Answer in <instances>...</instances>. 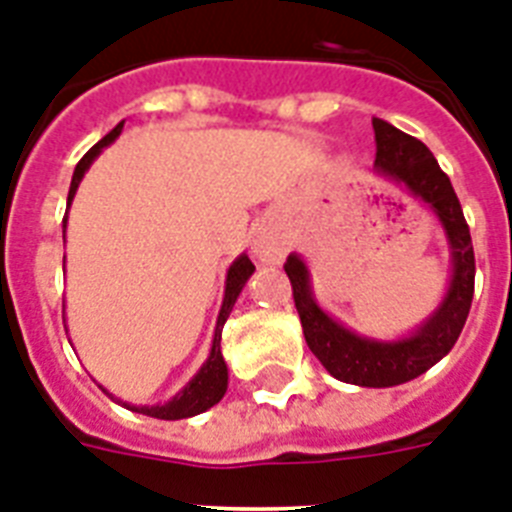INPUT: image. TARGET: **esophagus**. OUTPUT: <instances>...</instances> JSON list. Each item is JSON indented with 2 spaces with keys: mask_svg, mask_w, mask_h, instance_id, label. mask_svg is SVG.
Masks as SVG:
<instances>
[{
  "mask_svg": "<svg viewBox=\"0 0 512 512\" xmlns=\"http://www.w3.org/2000/svg\"><path fill=\"white\" fill-rule=\"evenodd\" d=\"M252 252H255L260 263H281L286 252H289V247L283 242V236L260 229L252 234Z\"/></svg>",
  "mask_w": 512,
  "mask_h": 512,
  "instance_id": "1",
  "label": "esophagus"
}]
</instances>
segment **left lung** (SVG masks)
Masks as SVG:
<instances>
[{
	"mask_svg": "<svg viewBox=\"0 0 512 512\" xmlns=\"http://www.w3.org/2000/svg\"><path fill=\"white\" fill-rule=\"evenodd\" d=\"M375 127V171L416 197L440 221L450 247V283L442 302L409 336L382 341L359 336L325 312L312 294V278L302 255H289L283 270L294 289V304L302 320L304 341L330 375L359 388H393L424 375L448 354L466 325L474 299V247L461 203L448 174L440 169L427 145L406 135L385 119Z\"/></svg>",
	"mask_w": 512,
	"mask_h": 512,
	"instance_id": "obj_1",
	"label": "left lung"
}]
</instances>
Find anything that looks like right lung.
<instances>
[{
  "label": "right lung",
  "instance_id": "right-lung-1",
  "mask_svg": "<svg viewBox=\"0 0 512 512\" xmlns=\"http://www.w3.org/2000/svg\"><path fill=\"white\" fill-rule=\"evenodd\" d=\"M122 127L124 122H119L109 135L98 140L93 148L80 158V163L75 166V174H72V184H70V195H67V208L72 205V197H75L77 187L83 182L85 171L90 169V163L96 161L101 156V150L106 145H111L122 135ZM64 229H67V218H64ZM255 273V265L249 260L247 255H239L234 263L229 265V273H226V291H223V304H221V312H218V322H216V333H213V346H210V356L205 359V364L197 369V375L192 377L187 385H184L179 393L166 403H156V406H132V403H124L119 401L122 406H127L130 411H137V414H145V416H156V419H166V422H176V419H187V416H197L208 411L210 406H216L218 401L223 398L226 388H229V367L223 362V354H221V330L229 320L231 309H234L236 299L242 294L244 283L249 281V276ZM103 388V385H101ZM103 393H109V390L103 388ZM111 395V393H109ZM114 398V395H111Z\"/></svg>",
  "mask_w": 512,
  "mask_h": 512
}]
</instances>
